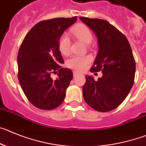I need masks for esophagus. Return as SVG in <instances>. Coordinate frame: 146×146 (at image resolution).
Instances as JSON below:
<instances>
[{"label":"esophagus","mask_w":146,"mask_h":146,"mask_svg":"<svg viewBox=\"0 0 146 146\" xmlns=\"http://www.w3.org/2000/svg\"><path fill=\"white\" fill-rule=\"evenodd\" d=\"M79 74H80L78 72H77V71H73V76H74V77H77V76H78Z\"/></svg>","instance_id":"1"}]
</instances>
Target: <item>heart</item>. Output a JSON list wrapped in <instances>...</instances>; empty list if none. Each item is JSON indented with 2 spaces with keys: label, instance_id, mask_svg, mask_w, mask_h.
<instances>
[{
  "label": "heart",
  "instance_id": "obj_1",
  "mask_svg": "<svg viewBox=\"0 0 146 146\" xmlns=\"http://www.w3.org/2000/svg\"><path fill=\"white\" fill-rule=\"evenodd\" d=\"M72 34L86 44H90L92 40L91 30L84 23H77L72 29ZM58 48L63 55H67L70 51V39L67 34L64 33L58 39ZM91 56L73 55L67 59L66 65L68 68L77 71H83L92 62Z\"/></svg>",
  "mask_w": 146,
  "mask_h": 146
}]
</instances>
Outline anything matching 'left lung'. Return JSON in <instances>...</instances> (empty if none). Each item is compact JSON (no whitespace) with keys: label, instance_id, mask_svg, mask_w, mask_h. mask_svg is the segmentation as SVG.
Masks as SVG:
<instances>
[{"label":"left lung","instance_id":"1","mask_svg":"<svg viewBox=\"0 0 146 146\" xmlns=\"http://www.w3.org/2000/svg\"><path fill=\"white\" fill-rule=\"evenodd\" d=\"M95 33L99 50L91 72L102 71L95 81L86 76L83 97L92 108L99 112L115 109L124 101L133 85L135 61L127 38L108 21L80 17Z\"/></svg>","mask_w":146,"mask_h":146}]
</instances>
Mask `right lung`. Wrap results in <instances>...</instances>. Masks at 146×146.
<instances>
[{"mask_svg": "<svg viewBox=\"0 0 146 146\" xmlns=\"http://www.w3.org/2000/svg\"><path fill=\"white\" fill-rule=\"evenodd\" d=\"M77 21L56 18L38 22L25 36L18 53V78L29 102L36 108L50 110L62 103L73 78L72 72L61 66L64 59L58 39ZM58 73L54 80L52 74Z\"/></svg>", "mask_w": 146, "mask_h": 146, "instance_id": "right-lung-1", "label": "right lung"}]
</instances>
